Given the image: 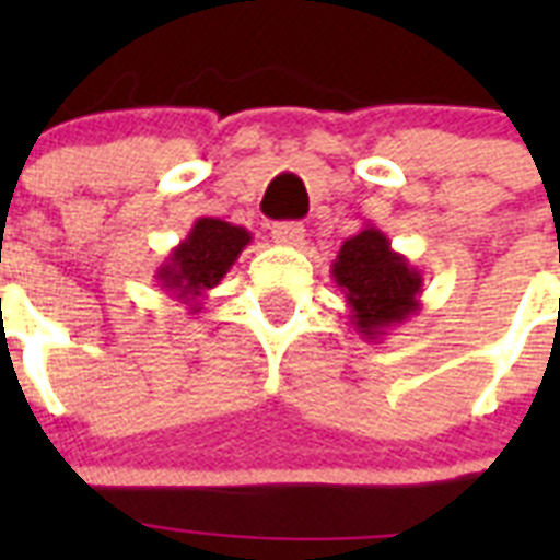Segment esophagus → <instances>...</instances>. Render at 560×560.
<instances>
[{
    "label": "esophagus",
    "instance_id": "1",
    "mask_svg": "<svg viewBox=\"0 0 560 560\" xmlns=\"http://www.w3.org/2000/svg\"><path fill=\"white\" fill-rule=\"evenodd\" d=\"M271 237H275V244L300 246L305 237V226L300 221H280L271 226Z\"/></svg>",
    "mask_w": 560,
    "mask_h": 560
}]
</instances>
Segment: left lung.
I'll list each match as a JSON object with an SVG mask.
<instances>
[{"mask_svg": "<svg viewBox=\"0 0 560 560\" xmlns=\"http://www.w3.org/2000/svg\"><path fill=\"white\" fill-rule=\"evenodd\" d=\"M330 277L345 294L355 334L370 341L420 311L423 275L370 224L341 244Z\"/></svg>", "mask_w": 560, "mask_h": 560, "instance_id": "8db88e82", "label": "left lung"}]
</instances>
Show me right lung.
Masks as SVG:
<instances>
[{"instance_id": "1", "label": "right lung", "mask_w": 560, "mask_h": 560, "mask_svg": "<svg viewBox=\"0 0 560 560\" xmlns=\"http://www.w3.org/2000/svg\"><path fill=\"white\" fill-rule=\"evenodd\" d=\"M252 244V232L221 219L192 221L190 232L156 269L162 291L187 305V314L201 308L207 291L221 283V277L235 266L237 255Z\"/></svg>"}]
</instances>
